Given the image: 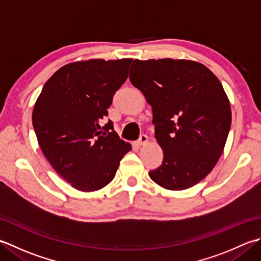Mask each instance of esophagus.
<instances>
[{
  "label": "esophagus",
  "mask_w": 261,
  "mask_h": 261,
  "mask_svg": "<svg viewBox=\"0 0 261 261\" xmlns=\"http://www.w3.org/2000/svg\"><path fill=\"white\" fill-rule=\"evenodd\" d=\"M147 141H148V137L146 135H140L139 139L137 140V145L138 146H144Z\"/></svg>",
  "instance_id": "34e87169"
}]
</instances>
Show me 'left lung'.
<instances>
[{
	"label": "left lung",
	"instance_id": "8db88e82",
	"mask_svg": "<svg viewBox=\"0 0 261 261\" xmlns=\"http://www.w3.org/2000/svg\"><path fill=\"white\" fill-rule=\"evenodd\" d=\"M130 81L152 110L163 163L149 172L168 190H185L208 175L221 157L231 127V106L221 81L189 60H135Z\"/></svg>",
	"mask_w": 261,
	"mask_h": 261
}]
</instances>
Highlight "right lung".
I'll return each mask as SVG.
<instances>
[{
	"label": "right lung",
	"mask_w": 261,
	"mask_h": 261,
	"mask_svg": "<svg viewBox=\"0 0 261 261\" xmlns=\"http://www.w3.org/2000/svg\"><path fill=\"white\" fill-rule=\"evenodd\" d=\"M131 59L89 60L62 66L36 100L33 126L43 154L60 176L81 191H95L113 180L131 145L113 122L101 120L124 84Z\"/></svg>",
	"instance_id": "1"
}]
</instances>
